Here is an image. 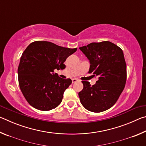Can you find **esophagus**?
<instances>
[{"instance_id": "esophagus-1", "label": "esophagus", "mask_w": 146, "mask_h": 146, "mask_svg": "<svg viewBox=\"0 0 146 146\" xmlns=\"http://www.w3.org/2000/svg\"><path fill=\"white\" fill-rule=\"evenodd\" d=\"M77 81H78V80L76 78H73L72 79V82L73 83H75L76 82H77Z\"/></svg>"}]
</instances>
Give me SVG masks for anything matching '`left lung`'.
Returning <instances> with one entry per match:
<instances>
[{
    "mask_svg": "<svg viewBox=\"0 0 146 146\" xmlns=\"http://www.w3.org/2000/svg\"><path fill=\"white\" fill-rule=\"evenodd\" d=\"M79 49L90 61L89 73L98 76L93 86L82 81L80 102L90 111H104L115 104L125 87L127 73L123 51L109 41L92 42Z\"/></svg>",
    "mask_w": 146,
    "mask_h": 146,
    "instance_id": "8db88e82",
    "label": "left lung"
}]
</instances>
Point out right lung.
I'll list each match as a JSON object with an SVG mask.
<instances>
[{
	"label": "right lung",
	"instance_id": "add662e5",
	"mask_svg": "<svg viewBox=\"0 0 146 146\" xmlns=\"http://www.w3.org/2000/svg\"><path fill=\"white\" fill-rule=\"evenodd\" d=\"M76 51L47 41H35L27 47L19 65V83L31 106L49 111L60 104L72 81L59 77L54 70H64L66 58Z\"/></svg>",
	"mask_w": 146,
	"mask_h": 146
}]
</instances>
